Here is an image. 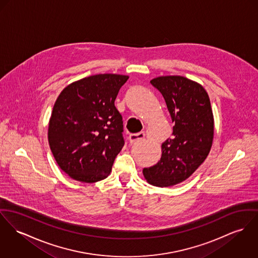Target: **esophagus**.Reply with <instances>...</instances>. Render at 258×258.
Here are the masks:
<instances>
[{
  "mask_svg": "<svg viewBox=\"0 0 258 258\" xmlns=\"http://www.w3.org/2000/svg\"><path fill=\"white\" fill-rule=\"evenodd\" d=\"M144 138H145V133L144 132H140L139 134H132L128 137L131 143H134V142L138 141L139 139H144Z\"/></svg>",
  "mask_w": 258,
  "mask_h": 258,
  "instance_id": "obj_1",
  "label": "esophagus"
}]
</instances>
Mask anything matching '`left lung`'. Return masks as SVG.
Segmentation results:
<instances>
[{"label": "left lung", "instance_id": "left-lung-1", "mask_svg": "<svg viewBox=\"0 0 258 258\" xmlns=\"http://www.w3.org/2000/svg\"><path fill=\"white\" fill-rule=\"evenodd\" d=\"M150 83L163 95L172 120V138L161 145L162 155L142 173L152 185L166 187L189 178L208 156L214 138L209 96L199 82L180 76L158 77Z\"/></svg>", "mask_w": 258, "mask_h": 258}]
</instances>
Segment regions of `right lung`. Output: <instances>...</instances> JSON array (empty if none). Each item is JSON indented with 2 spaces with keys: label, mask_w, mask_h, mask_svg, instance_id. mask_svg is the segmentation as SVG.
Instances as JSON below:
<instances>
[{
  "label": "right lung",
  "mask_w": 258,
  "mask_h": 258,
  "mask_svg": "<svg viewBox=\"0 0 258 258\" xmlns=\"http://www.w3.org/2000/svg\"><path fill=\"white\" fill-rule=\"evenodd\" d=\"M128 76L100 74L72 82L56 100L48 141L59 168L81 182L107 178L121 150L122 118L115 107Z\"/></svg>",
  "instance_id": "right-lung-1"
}]
</instances>
